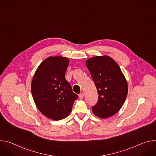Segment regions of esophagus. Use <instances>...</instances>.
Listing matches in <instances>:
<instances>
[{
  "mask_svg": "<svg viewBox=\"0 0 156 156\" xmlns=\"http://www.w3.org/2000/svg\"><path fill=\"white\" fill-rule=\"evenodd\" d=\"M83 97H84V93H80V94H79V98H80V99H83Z\"/></svg>",
  "mask_w": 156,
  "mask_h": 156,
  "instance_id": "34e87169",
  "label": "esophagus"
}]
</instances>
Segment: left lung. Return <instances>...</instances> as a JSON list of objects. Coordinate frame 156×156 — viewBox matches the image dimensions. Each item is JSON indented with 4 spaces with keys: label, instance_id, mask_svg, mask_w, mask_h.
I'll return each instance as SVG.
<instances>
[{
    "label": "left lung",
    "instance_id": "obj_1",
    "mask_svg": "<svg viewBox=\"0 0 156 156\" xmlns=\"http://www.w3.org/2000/svg\"><path fill=\"white\" fill-rule=\"evenodd\" d=\"M86 65L99 94L93 112L101 119L115 115L123 106L128 93L127 81L119 65L107 55L89 58Z\"/></svg>",
    "mask_w": 156,
    "mask_h": 156
}]
</instances>
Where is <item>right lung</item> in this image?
Here are the masks:
<instances>
[{"mask_svg":"<svg viewBox=\"0 0 156 156\" xmlns=\"http://www.w3.org/2000/svg\"><path fill=\"white\" fill-rule=\"evenodd\" d=\"M69 64L66 57H49L39 65L31 83V93L37 108L54 120L67 117L78 98L65 78Z\"/></svg>","mask_w":156,"mask_h":156,"instance_id":"right-lung-1","label":"right lung"}]
</instances>
